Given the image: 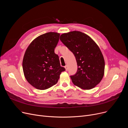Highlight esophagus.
<instances>
[{"instance_id":"1","label":"esophagus","mask_w":128,"mask_h":128,"mask_svg":"<svg viewBox=\"0 0 128 128\" xmlns=\"http://www.w3.org/2000/svg\"><path fill=\"white\" fill-rule=\"evenodd\" d=\"M65 70H66V71L68 70V65H66L65 66Z\"/></svg>"}]
</instances>
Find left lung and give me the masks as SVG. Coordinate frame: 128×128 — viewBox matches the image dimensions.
<instances>
[{
  "label": "left lung",
  "mask_w": 128,
  "mask_h": 128,
  "mask_svg": "<svg viewBox=\"0 0 128 128\" xmlns=\"http://www.w3.org/2000/svg\"><path fill=\"white\" fill-rule=\"evenodd\" d=\"M60 39L76 58L78 69L70 76L72 83L84 90L94 88L104 75V58L98 46L90 36L79 31L64 33Z\"/></svg>",
  "instance_id": "obj_1"
}]
</instances>
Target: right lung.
Segmentation results:
<instances>
[{"instance_id": "add662e5", "label": "right lung", "mask_w": 128, "mask_h": 128, "mask_svg": "<svg viewBox=\"0 0 128 128\" xmlns=\"http://www.w3.org/2000/svg\"><path fill=\"white\" fill-rule=\"evenodd\" d=\"M60 34L49 32L32 40L26 50L23 70L28 82L38 90H46L56 84L60 74L65 70L60 66L54 49Z\"/></svg>"}]
</instances>
